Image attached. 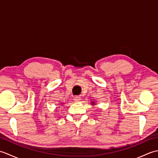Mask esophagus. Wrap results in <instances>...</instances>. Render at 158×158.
Wrapping results in <instances>:
<instances>
[{"mask_svg":"<svg viewBox=\"0 0 158 158\" xmlns=\"http://www.w3.org/2000/svg\"><path fill=\"white\" fill-rule=\"evenodd\" d=\"M81 97H79V96H75V97H74V101H75V102H80V101H81Z\"/></svg>","mask_w":158,"mask_h":158,"instance_id":"obj_1","label":"esophagus"}]
</instances>
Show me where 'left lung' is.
I'll return each instance as SVG.
<instances>
[{"instance_id": "8db88e82", "label": "left lung", "mask_w": 158, "mask_h": 158, "mask_svg": "<svg viewBox=\"0 0 158 158\" xmlns=\"http://www.w3.org/2000/svg\"><path fill=\"white\" fill-rule=\"evenodd\" d=\"M91 105H96L95 102H94V101H92V102H91Z\"/></svg>"}]
</instances>
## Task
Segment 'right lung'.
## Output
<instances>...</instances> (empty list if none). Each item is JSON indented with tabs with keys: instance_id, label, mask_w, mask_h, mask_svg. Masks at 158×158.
Masks as SVG:
<instances>
[{
	"instance_id": "obj_1",
	"label": "right lung",
	"mask_w": 158,
	"mask_h": 158,
	"mask_svg": "<svg viewBox=\"0 0 158 158\" xmlns=\"http://www.w3.org/2000/svg\"><path fill=\"white\" fill-rule=\"evenodd\" d=\"M61 104H62V105H63V104H64V103H61Z\"/></svg>"
}]
</instances>
